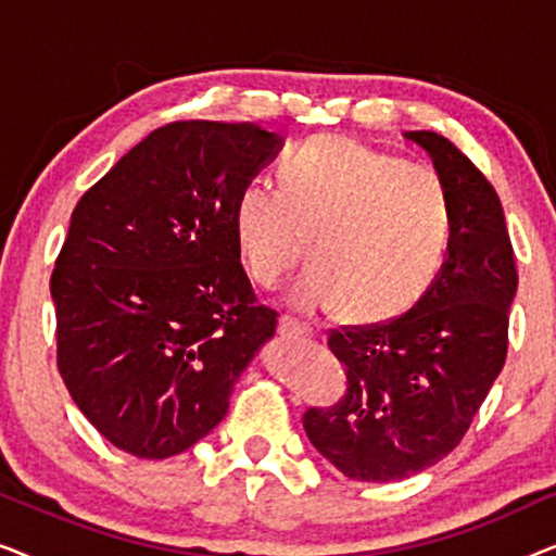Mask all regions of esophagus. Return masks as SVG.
<instances>
[{
    "mask_svg": "<svg viewBox=\"0 0 556 556\" xmlns=\"http://www.w3.org/2000/svg\"><path fill=\"white\" fill-rule=\"evenodd\" d=\"M278 331L286 333V337H301V339H314V337H316L314 326L303 324V321H299V318H293V316H283V318H280Z\"/></svg>",
    "mask_w": 556,
    "mask_h": 556,
    "instance_id": "obj_1",
    "label": "esophagus"
}]
</instances>
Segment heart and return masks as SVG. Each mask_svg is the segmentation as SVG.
<instances>
[{"label":"heart","instance_id":"heart-1","mask_svg":"<svg viewBox=\"0 0 556 556\" xmlns=\"http://www.w3.org/2000/svg\"><path fill=\"white\" fill-rule=\"evenodd\" d=\"M232 238L250 278L278 286L301 261L293 291L306 314L341 308L387 321L430 291L447 261L453 207L443 177L341 136L288 151L278 189L248 181L232 204Z\"/></svg>","mask_w":556,"mask_h":556}]
</instances>
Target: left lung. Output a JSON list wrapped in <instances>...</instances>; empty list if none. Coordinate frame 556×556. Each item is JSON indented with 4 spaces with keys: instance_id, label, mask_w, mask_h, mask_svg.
Here are the masks:
<instances>
[{
    "instance_id": "left-lung-1",
    "label": "left lung",
    "mask_w": 556,
    "mask_h": 556,
    "mask_svg": "<svg viewBox=\"0 0 556 556\" xmlns=\"http://www.w3.org/2000/svg\"><path fill=\"white\" fill-rule=\"evenodd\" d=\"M432 156L453 207L447 261L407 314L329 331L346 392L308 407L318 453L354 481H402L443 460L466 435L508 352L516 283L504 207L483 172L445 136L409 131Z\"/></svg>"
}]
</instances>
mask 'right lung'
I'll return each instance as SVG.
<instances>
[{
    "label": "right lung",
    "instance_id": "1",
    "mask_svg": "<svg viewBox=\"0 0 556 556\" xmlns=\"http://www.w3.org/2000/svg\"><path fill=\"white\" fill-rule=\"evenodd\" d=\"M280 143L253 124L174 121L75 204L50 278L58 369L118 451L162 460L192 447L276 333L278 311L235 248L232 204Z\"/></svg>",
    "mask_w": 556,
    "mask_h": 556
}]
</instances>
